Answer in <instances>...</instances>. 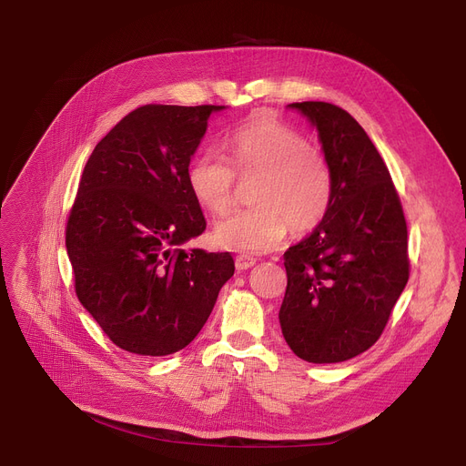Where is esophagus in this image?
I'll return each mask as SVG.
<instances>
[{"label":"esophagus","instance_id":"34e87169","mask_svg":"<svg viewBox=\"0 0 466 466\" xmlns=\"http://www.w3.org/2000/svg\"><path fill=\"white\" fill-rule=\"evenodd\" d=\"M257 264V258L255 257H249V255H238L236 257V270L238 272H243L248 270V268L255 266Z\"/></svg>","mask_w":466,"mask_h":466}]
</instances>
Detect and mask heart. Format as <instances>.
<instances>
[{"label": "heart", "mask_w": 466, "mask_h": 466, "mask_svg": "<svg viewBox=\"0 0 466 466\" xmlns=\"http://www.w3.org/2000/svg\"><path fill=\"white\" fill-rule=\"evenodd\" d=\"M232 164L215 149L196 155L187 169L194 200L213 215L227 213L236 202L238 177L257 181L255 208L218 220L217 246L238 253L274 249L289 228L308 234L319 227L334 200L329 160L311 141L278 116L258 113L230 136Z\"/></svg>", "instance_id": "obj_1"}]
</instances>
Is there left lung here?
<instances>
[{
    "label": "left lung",
    "instance_id": "left-lung-1",
    "mask_svg": "<svg viewBox=\"0 0 466 466\" xmlns=\"http://www.w3.org/2000/svg\"><path fill=\"white\" fill-rule=\"evenodd\" d=\"M289 107L319 132L334 200L323 223L283 255L281 332L297 357L341 362L376 344L408 283L406 218L381 155L346 109Z\"/></svg>",
    "mask_w": 466,
    "mask_h": 466
}]
</instances>
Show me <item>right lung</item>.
Masks as SVG:
<instances>
[{"label":"right lung","mask_w":466,"mask_h":466,"mask_svg":"<svg viewBox=\"0 0 466 466\" xmlns=\"http://www.w3.org/2000/svg\"><path fill=\"white\" fill-rule=\"evenodd\" d=\"M225 106H141L96 145L66 227L81 304L120 350L164 357L206 325L230 253L181 249L206 230L187 183L208 118Z\"/></svg>","instance_id":"obj_1"}]
</instances>
